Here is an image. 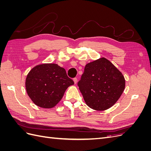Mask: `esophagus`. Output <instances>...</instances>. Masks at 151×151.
Masks as SVG:
<instances>
[{"instance_id": "1", "label": "esophagus", "mask_w": 151, "mask_h": 151, "mask_svg": "<svg viewBox=\"0 0 151 151\" xmlns=\"http://www.w3.org/2000/svg\"><path fill=\"white\" fill-rule=\"evenodd\" d=\"M73 80H74V82L75 84H76L77 83V79L76 78V77H74V78L73 79Z\"/></svg>"}]
</instances>
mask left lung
Segmentation results:
<instances>
[{
  "label": "left lung",
  "mask_w": 151,
  "mask_h": 151,
  "mask_svg": "<svg viewBox=\"0 0 151 151\" xmlns=\"http://www.w3.org/2000/svg\"><path fill=\"white\" fill-rule=\"evenodd\" d=\"M89 107L102 111L111 107L123 93L125 81L122 73L105 58L88 63L77 83Z\"/></svg>",
  "instance_id": "obj_1"
}]
</instances>
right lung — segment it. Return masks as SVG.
<instances>
[{
  "label": "right lung",
  "mask_w": 151,
  "mask_h": 151,
  "mask_svg": "<svg viewBox=\"0 0 151 151\" xmlns=\"http://www.w3.org/2000/svg\"><path fill=\"white\" fill-rule=\"evenodd\" d=\"M74 84L64 68L55 63H45L30 70L26 77V89L36 105L51 108L60 101L68 87Z\"/></svg>",
  "instance_id": "right-lung-1"
}]
</instances>
